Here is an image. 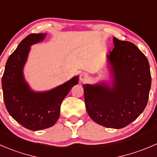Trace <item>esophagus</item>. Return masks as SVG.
I'll return each mask as SVG.
<instances>
[{"label":"esophagus","mask_w":157,"mask_h":157,"mask_svg":"<svg viewBox=\"0 0 157 157\" xmlns=\"http://www.w3.org/2000/svg\"><path fill=\"white\" fill-rule=\"evenodd\" d=\"M89 78V76H88V74H86V73H82L80 75V81H86V80H87V79Z\"/></svg>","instance_id":"obj_1"}]
</instances>
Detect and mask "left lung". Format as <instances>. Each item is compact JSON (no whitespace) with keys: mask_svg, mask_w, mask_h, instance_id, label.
<instances>
[{"mask_svg":"<svg viewBox=\"0 0 157 157\" xmlns=\"http://www.w3.org/2000/svg\"><path fill=\"white\" fill-rule=\"evenodd\" d=\"M108 56L113 86L83 84L86 109L103 127L121 129L137 118L147 104L151 74L147 57L133 43L113 37Z\"/></svg>","mask_w":157,"mask_h":157,"instance_id":"left-lung-1","label":"left lung"}]
</instances>
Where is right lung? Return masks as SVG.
Returning a JSON list of instances; mask_svg holds the SVG:
<instances>
[{
    "instance_id": "add662e5",
    "label": "right lung",
    "mask_w": 157,
    "mask_h": 157,
    "mask_svg": "<svg viewBox=\"0 0 157 157\" xmlns=\"http://www.w3.org/2000/svg\"><path fill=\"white\" fill-rule=\"evenodd\" d=\"M46 34L30 33L19 44L6 63L2 77L3 97L6 108L13 119L30 130L49 128L60 116V105L71 88L78 83L75 77L64 84L45 93H33L23 77V67L30 45Z\"/></svg>"
}]
</instances>
